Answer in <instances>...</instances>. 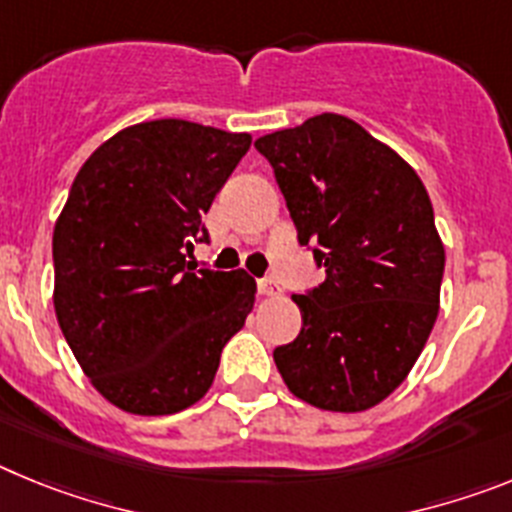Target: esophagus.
Wrapping results in <instances>:
<instances>
[{
  "instance_id": "1",
  "label": "esophagus",
  "mask_w": 512,
  "mask_h": 512,
  "mask_svg": "<svg viewBox=\"0 0 512 512\" xmlns=\"http://www.w3.org/2000/svg\"><path fill=\"white\" fill-rule=\"evenodd\" d=\"M259 295L277 297V295H282V289H279V284L274 282V279H261V282H259Z\"/></svg>"
}]
</instances>
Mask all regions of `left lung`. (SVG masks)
Returning a JSON list of instances; mask_svg holds the SVG:
<instances>
[{
	"label": "left lung",
	"mask_w": 512,
	"mask_h": 512,
	"mask_svg": "<svg viewBox=\"0 0 512 512\" xmlns=\"http://www.w3.org/2000/svg\"><path fill=\"white\" fill-rule=\"evenodd\" d=\"M323 284L292 295L300 336L274 348L289 392L361 413L392 395L438 318L446 253L420 176L359 122L323 112L259 138Z\"/></svg>",
	"instance_id": "1"
}]
</instances>
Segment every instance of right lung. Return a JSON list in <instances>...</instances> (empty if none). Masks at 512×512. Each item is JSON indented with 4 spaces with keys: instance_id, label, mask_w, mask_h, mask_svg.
<instances>
[{
    "instance_id": "1",
    "label": "right lung",
    "mask_w": 512,
    "mask_h": 512,
    "mask_svg": "<svg viewBox=\"0 0 512 512\" xmlns=\"http://www.w3.org/2000/svg\"><path fill=\"white\" fill-rule=\"evenodd\" d=\"M251 148L248 133L189 120L120 130L87 158L53 230V305L99 395L125 413L171 415L205 397L256 282L194 271L202 215Z\"/></svg>"
}]
</instances>
